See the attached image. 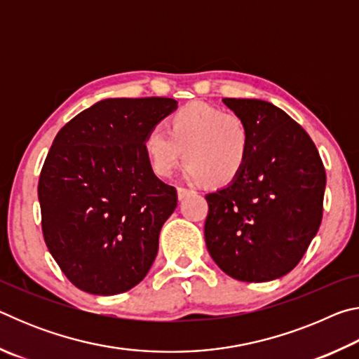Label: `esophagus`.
I'll return each instance as SVG.
<instances>
[{"instance_id": "esophagus-1", "label": "esophagus", "mask_w": 359, "mask_h": 359, "mask_svg": "<svg viewBox=\"0 0 359 359\" xmlns=\"http://www.w3.org/2000/svg\"><path fill=\"white\" fill-rule=\"evenodd\" d=\"M193 191L191 190H187V188H177V198L179 201H182V199H185L188 196H191Z\"/></svg>"}]
</instances>
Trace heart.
I'll return each mask as SVG.
<instances>
[{
    "mask_svg": "<svg viewBox=\"0 0 359 359\" xmlns=\"http://www.w3.org/2000/svg\"><path fill=\"white\" fill-rule=\"evenodd\" d=\"M165 130H150L142 150L158 177H169L182 160L191 184L226 187L244 172L250 155V131L239 115L205 102H190L174 111Z\"/></svg>",
    "mask_w": 359,
    "mask_h": 359,
    "instance_id": "heart-1",
    "label": "heart"
}]
</instances>
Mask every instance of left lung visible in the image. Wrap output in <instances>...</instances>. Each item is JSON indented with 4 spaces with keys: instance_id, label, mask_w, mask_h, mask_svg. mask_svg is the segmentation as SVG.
<instances>
[{
    "instance_id": "8db88e82",
    "label": "left lung",
    "mask_w": 359,
    "mask_h": 359,
    "mask_svg": "<svg viewBox=\"0 0 359 359\" xmlns=\"http://www.w3.org/2000/svg\"><path fill=\"white\" fill-rule=\"evenodd\" d=\"M245 121L250 155L233 184L205 194L212 259L241 282H271L299 263L323 215L326 174L312 139L263 100L224 98Z\"/></svg>"
}]
</instances>
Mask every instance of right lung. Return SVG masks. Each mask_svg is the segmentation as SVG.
Segmentation results:
<instances>
[{
  "instance_id": "add662e5",
  "label": "right lung",
  "mask_w": 359,
  "mask_h": 359,
  "mask_svg": "<svg viewBox=\"0 0 359 359\" xmlns=\"http://www.w3.org/2000/svg\"><path fill=\"white\" fill-rule=\"evenodd\" d=\"M175 109L171 98L101 100L53 139L38 185L42 233L85 293H125L154 264L177 191L151 171L142 141Z\"/></svg>"
}]
</instances>
